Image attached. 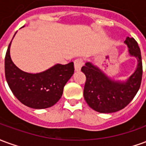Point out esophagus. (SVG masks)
I'll return each mask as SVG.
<instances>
[{
    "mask_svg": "<svg viewBox=\"0 0 146 146\" xmlns=\"http://www.w3.org/2000/svg\"><path fill=\"white\" fill-rule=\"evenodd\" d=\"M83 64H84V62H83V61L81 60V59H80V58H78V59H76V60L74 61V68H75V71H80V69H81V67H82Z\"/></svg>",
    "mask_w": 146,
    "mask_h": 146,
    "instance_id": "obj_1",
    "label": "esophagus"
}]
</instances>
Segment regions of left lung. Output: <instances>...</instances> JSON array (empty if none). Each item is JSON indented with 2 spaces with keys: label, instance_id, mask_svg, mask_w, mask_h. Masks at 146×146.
Instances as JSON below:
<instances>
[{
  "label": "left lung",
  "instance_id": "1",
  "mask_svg": "<svg viewBox=\"0 0 146 146\" xmlns=\"http://www.w3.org/2000/svg\"><path fill=\"white\" fill-rule=\"evenodd\" d=\"M123 43L128 48L129 56L137 59L135 72L127 79H113L92 62H87L81 68L87 78L84 97L89 106L96 112L111 113L122 110L139 90L142 76L140 48L133 37H127Z\"/></svg>",
  "mask_w": 146,
  "mask_h": 146
}]
</instances>
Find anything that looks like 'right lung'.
Instances as JSON below:
<instances>
[{
  "label": "right lung",
  "instance_id": "right-lung-1",
  "mask_svg": "<svg viewBox=\"0 0 146 146\" xmlns=\"http://www.w3.org/2000/svg\"><path fill=\"white\" fill-rule=\"evenodd\" d=\"M11 41L5 55V70L6 80L12 93L19 101L30 108L41 110L54 106L62 97L64 86L74 73L73 62L55 64L40 73L24 72L11 60Z\"/></svg>",
  "mask_w": 146,
  "mask_h": 146
}]
</instances>
